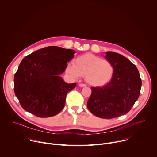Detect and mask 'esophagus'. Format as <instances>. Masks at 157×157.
Returning a JSON list of instances; mask_svg holds the SVG:
<instances>
[{
  "mask_svg": "<svg viewBox=\"0 0 157 157\" xmlns=\"http://www.w3.org/2000/svg\"><path fill=\"white\" fill-rule=\"evenodd\" d=\"M79 87H86V84H82V83L79 84Z\"/></svg>",
  "mask_w": 157,
  "mask_h": 157,
  "instance_id": "esophagus-1",
  "label": "esophagus"
}]
</instances>
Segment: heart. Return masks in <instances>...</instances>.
<instances>
[{"instance_id":"b5f03b06","label":"heart","mask_w":157,"mask_h":157,"mask_svg":"<svg viewBox=\"0 0 157 157\" xmlns=\"http://www.w3.org/2000/svg\"><path fill=\"white\" fill-rule=\"evenodd\" d=\"M66 71L71 78L85 77L86 81L94 87L103 86L110 82L114 68L112 63L106 59L86 53L76 58L73 64H68Z\"/></svg>"}]
</instances>
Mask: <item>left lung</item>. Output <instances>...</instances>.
I'll use <instances>...</instances> for the list:
<instances>
[{
    "mask_svg": "<svg viewBox=\"0 0 157 157\" xmlns=\"http://www.w3.org/2000/svg\"><path fill=\"white\" fill-rule=\"evenodd\" d=\"M105 58L114 66L113 76L106 85L91 87L87 106L97 117L113 119L130 110L140 96L142 80L137 67L124 56L107 52Z\"/></svg>",
    "mask_w": 157,
    "mask_h": 157,
    "instance_id": "1",
    "label": "left lung"
}]
</instances>
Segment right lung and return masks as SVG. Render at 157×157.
I'll return each mask as SVG.
<instances>
[{
  "mask_svg": "<svg viewBox=\"0 0 157 157\" xmlns=\"http://www.w3.org/2000/svg\"><path fill=\"white\" fill-rule=\"evenodd\" d=\"M75 51L51 46L33 52L21 61L14 76V92L21 106L39 117L58 114L67 93L76 83L65 82L59 75Z\"/></svg>",
  "mask_w": 157,
  "mask_h": 157,
  "instance_id": "right-lung-1",
  "label": "right lung"
}]
</instances>
